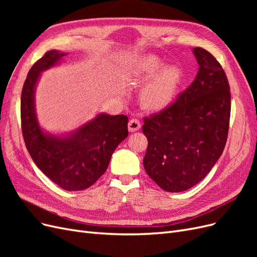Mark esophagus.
Returning a JSON list of instances; mask_svg holds the SVG:
<instances>
[{
  "label": "esophagus",
  "instance_id": "obj_1",
  "mask_svg": "<svg viewBox=\"0 0 257 257\" xmlns=\"http://www.w3.org/2000/svg\"><path fill=\"white\" fill-rule=\"evenodd\" d=\"M141 126H142V124H141V122H139V120H137V119H132L128 122V131L132 132V133H133V132L138 131L139 128H141Z\"/></svg>",
  "mask_w": 257,
  "mask_h": 257
}]
</instances>
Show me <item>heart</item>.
Segmentation results:
<instances>
[{
  "label": "heart",
  "mask_w": 257,
  "mask_h": 257,
  "mask_svg": "<svg viewBox=\"0 0 257 257\" xmlns=\"http://www.w3.org/2000/svg\"><path fill=\"white\" fill-rule=\"evenodd\" d=\"M130 76L136 81H148L139 94V102L149 111H162L172 106L181 88L184 75L178 66H167L159 57L147 56L135 60Z\"/></svg>",
  "instance_id": "obj_1"
}]
</instances>
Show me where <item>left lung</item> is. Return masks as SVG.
Instances as JSON below:
<instances>
[{"label":"left lung","instance_id":"1","mask_svg":"<svg viewBox=\"0 0 257 257\" xmlns=\"http://www.w3.org/2000/svg\"><path fill=\"white\" fill-rule=\"evenodd\" d=\"M193 53L199 65L195 79L172 106L145 118L143 125L146 173L172 193L191 189L209 174L223 153L229 127L227 77L211 53L199 47Z\"/></svg>","mask_w":257,"mask_h":257}]
</instances>
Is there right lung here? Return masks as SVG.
I'll return each mask as SVG.
<instances>
[{
  "label": "right lung",
  "instance_id": "add662e5",
  "mask_svg": "<svg viewBox=\"0 0 257 257\" xmlns=\"http://www.w3.org/2000/svg\"><path fill=\"white\" fill-rule=\"evenodd\" d=\"M66 54L50 50L31 67L21 93V128L37 167L63 190L82 191L106 172L115 148L128 135V118L102 112L63 135L42 128L35 109L36 85L41 74L60 64Z\"/></svg>",
  "mask_w": 257,
  "mask_h": 257
}]
</instances>
